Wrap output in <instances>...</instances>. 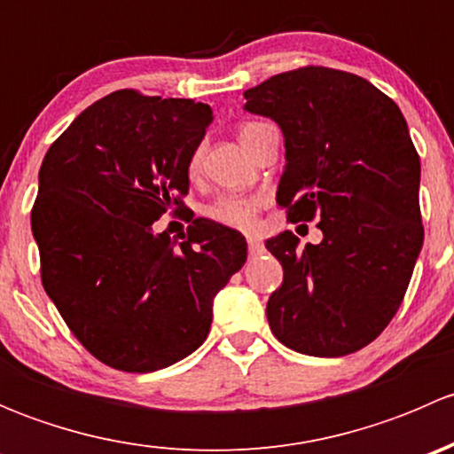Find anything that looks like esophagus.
<instances>
[{
  "label": "esophagus",
  "instance_id": "obj_1",
  "mask_svg": "<svg viewBox=\"0 0 454 454\" xmlns=\"http://www.w3.org/2000/svg\"><path fill=\"white\" fill-rule=\"evenodd\" d=\"M265 253V246L261 244L259 239H248V254L250 256H259Z\"/></svg>",
  "mask_w": 454,
  "mask_h": 454
}]
</instances>
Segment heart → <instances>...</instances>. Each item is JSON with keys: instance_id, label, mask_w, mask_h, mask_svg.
Returning a JSON list of instances; mask_svg holds the SVG:
<instances>
[{"instance_id": "heart-1", "label": "heart", "mask_w": 454, "mask_h": 454, "mask_svg": "<svg viewBox=\"0 0 454 454\" xmlns=\"http://www.w3.org/2000/svg\"><path fill=\"white\" fill-rule=\"evenodd\" d=\"M263 127V122H244L239 127V140L250 149L256 131ZM201 160H204V146H195V151L189 158V176L195 177L201 171ZM263 200L259 195H223V198L215 200L208 206L206 215L213 219L215 223L226 228H235V231H253L256 226V215H259Z\"/></svg>"}]
</instances>
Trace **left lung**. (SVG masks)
<instances>
[{"instance_id":"8db88e82","label":"left lung","mask_w":454,"mask_h":454,"mask_svg":"<svg viewBox=\"0 0 454 454\" xmlns=\"http://www.w3.org/2000/svg\"><path fill=\"white\" fill-rule=\"evenodd\" d=\"M244 96L286 138L277 201L287 222L318 219L323 231L305 250L290 231L265 241L283 265L270 329L299 354H354L400 309L424 244L419 155L404 116L367 79L323 66L270 76Z\"/></svg>"}]
</instances>
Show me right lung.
Returning a JSON list of instances; mask_svg holds the SVG:
<instances>
[{"instance_id":"right-lung-1","label":"right lung","mask_w":454,"mask_h":454,"mask_svg":"<svg viewBox=\"0 0 454 454\" xmlns=\"http://www.w3.org/2000/svg\"><path fill=\"white\" fill-rule=\"evenodd\" d=\"M213 109L118 90L50 145L32 235L41 283L76 340L107 367L149 373L206 340L213 299L246 263V239L195 223L176 241L151 223L184 208L189 158Z\"/></svg>"}]
</instances>
